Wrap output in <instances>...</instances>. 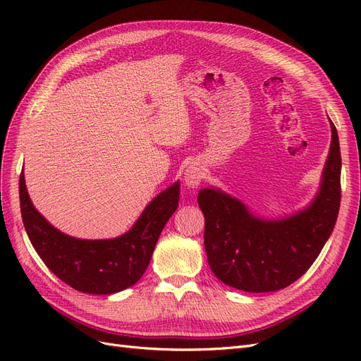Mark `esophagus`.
Instances as JSON below:
<instances>
[{"label":"esophagus","mask_w":361,"mask_h":361,"mask_svg":"<svg viewBox=\"0 0 361 361\" xmlns=\"http://www.w3.org/2000/svg\"><path fill=\"white\" fill-rule=\"evenodd\" d=\"M202 179H203V171L197 164H191V166L185 170L183 180L187 183V187H191V188L197 187V185L202 182Z\"/></svg>","instance_id":"34e87169"}]
</instances>
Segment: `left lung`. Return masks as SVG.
<instances>
[{"mask_svg": "<svg viewBox=\"0 0 361 361\" xmlns=\"http://www.w3.org/2000/svg\"><path fill=\"white\" fill-rule=\"evenodd\" d=\"M331 147L318 197L307 209L265 221L220 190L199 192L204 250L218 280L245 292L280 290L297 281L319 256L341 206V146L331 123Z\"/></svg>", "mask_w": 361, "mask_h": 361, "instance_id": "8db88e82", "label": "left lung"}]
</instances>
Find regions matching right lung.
<instances>
[{
	"mask_svg": "<svg viewBox=\"0 0 361 361\" xmlns=\"http://www.w3.org/2000/svg\"><path fill=\"white\" fill-rule=\"evenodd\" d=\"M176 182L150 202L134 227L106 241H85L54 228L32 206L24 173L19 176V200L30 241L45 265L71 288L94 295L123 290L145 274L164 226L178 209Z\"/></svg>",
	"mask_w": 361,
	"mask_h": 361,
	"instance_id": "obj_1",
	"label": "right lung"
}]
</instances>
